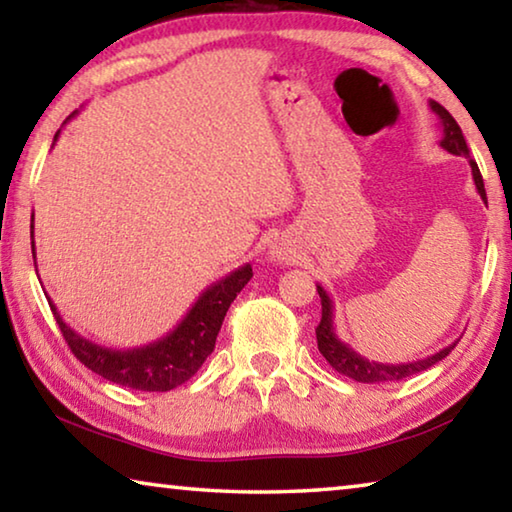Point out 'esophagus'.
<instances>
[{
	"label": "esophagus",
	"mask_w": 512,
	"mask_h": 512,
	"mask_svg": "<svg viewBox=\"0 0 512 512\" xmlns=\"http://www.w3.org/2000/svg\"><path fill=\"white\" fill-rule=\"evenodd\" d=\"M269 257L271 262H287V259L294 257V248L285 239H275L269 243Z\"/></svg>",
	"instance_id": "34e87169"
}]
</instances>
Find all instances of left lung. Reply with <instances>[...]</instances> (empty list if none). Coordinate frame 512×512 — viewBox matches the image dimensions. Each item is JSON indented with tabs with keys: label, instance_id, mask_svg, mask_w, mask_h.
<instances>
[{
	"label": "left lung",
	"instance_id": "obj_1",
	"mask_svg": "<svg viewBox=\"0 0 512 512\" xmlns=\"http://www.w3.org/2000/svg\"><path fill=\"white\" fill-rule=\"evenodd\" d=\"M428 107H431V111L435 113L437 120H440V127H442L440 145L449 154H456V157H465L469 161V166H472V177H474L478 196H481V200L485 202V205H488V196H485L481 170H478L476 161L469 157L467 141H465V136H462V129L456 123V118H453L451 113L435 100H428ZM316 291H319V296H321V323L316 326V344H319V351H321L323 358L328 360L332 369L342 373V376L358 380V383L373 385V383H392V380L410 378V376H415V373L426 371L428 367H433V364L444 360L446 355L451 353V348L458 344V342H453L446 348H442V351H437L433 355H428V358L415 360V362L383 364V362H376V360H367V358H362V355L355 351V348H351V344H346V342H342V339H339V335L335 332V305H332L328 291L323 289L321 285H316Z\"/></svg>",
	"mask_w": 512,
	"mask_h": 512
}]
</instances>
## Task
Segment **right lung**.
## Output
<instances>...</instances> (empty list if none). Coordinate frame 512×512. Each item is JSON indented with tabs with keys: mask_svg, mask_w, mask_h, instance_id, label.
Here are the masks:
<instances>
[{
	"mask_svg": "<svg viewBox=\"0 0 512 512\" xmlns=\"http://www.w3.org/2000/svg\"><path fill=\"white\" fill-rule=\"evenodd\" d=\"M75 116L77 111L68 116V120ZM59 134L61 129L54 134V143L59 139ZM31 253H34L36 264L34 216H31ZM250 278H253V266L243 264L232 273H227L225 278L212 282L173 330L166 332L164 337L154 339L150 344L134 348H109L79 335L75 328H70L63 321V316L56 310L52 298L47 294L45 296L63 337H66L70 351L75 353V358L84 367L116 385L141 389V392H168V389H175L186 383L202 367V362L212 355L225 314L230 310L232 300L237 298L239 291L248 285Z\"/></svg>",
	"mask_w": 512,
	"mask_h": 512,
	"instance_id": "add662e5",
	"label": "right lung"
}]
</instances>
